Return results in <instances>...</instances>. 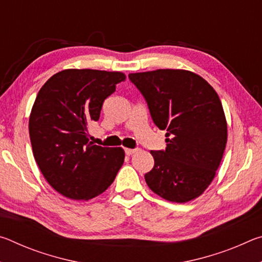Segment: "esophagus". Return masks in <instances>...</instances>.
Returning <instances> with one entry per match:
<instances>
[{
    "mask_svg": "<svg viewBox=\"0 0 262 262\" xmlns=\"http://www.w3.org/2000/svg\"><path fill=\"white\" fill-rule=\"evenodd\" d=\"M125 152H126V155H128V156H130V155L136 152V149H129V148H127V149H125Z\"/></svg>",
    "mask_w": 262,
    "mask_h": 262,
    "instance_id": "obj_1",
    "label": "esophagus"
}]
</instances>
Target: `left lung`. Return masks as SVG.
Segmentation results:
<instances>
[{"mask_svg":"<svg viewBox=\"0 0 262 262\" xmlns=\"http://www.w3.org/2000/svg\"><path fill=\"white\" fill-rule=\"evenodd\" d=\"M147 100L159 129H166V149L150 151L149 188L167 201L184 203L200 196L215 178L228 141L220 97L200 75L184 69L129 74Z\"/></svg>","mask_w":262,"mask_h":262,"instance_id":"obj_1","label":"left lung"}]
</instances>
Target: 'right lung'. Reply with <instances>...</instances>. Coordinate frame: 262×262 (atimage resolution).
<instances>
[{
    "label": "right lung",
    "instance_id": "add662e5",
    "mask_svg": "<svg viewBox=\"0 0 262 262\" xmlns=\"http://www.w3.org/2000/svg\"><path fill=\"white\" fill-rule=\"evenodd\" d=\"M125 79L121 72L64 69L39 90L29 119L31 145L43 178L63 196L83 201L98 196L122 166L123 149L89 142L88 128Z\"/></svg>",
    "mask_w": 262,
    "mask_h": 262
}]
</instances>
